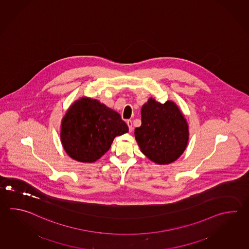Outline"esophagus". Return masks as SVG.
I'll use <instances>...</instances> for the list:
<instances>
[{"label":"esophagus","instance_id":"obj_1","mask_svg":"<svg viewBox=\"0 0 249 249\" xmlns=\"http://www.w3.org/2000/svg\"><path fill=\"white\" fill-rule=\"evenodd\" d=\"M127 126H128V129H129V132H132V131H133L132 121H131V120H127Z\"/></svg>","mask_w":249,"mask_h":249}]
</instances>
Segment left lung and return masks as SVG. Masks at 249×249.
I'll list each match as a JSON object with an SVG mask.
<instances>
[{
    "label": "left lung",
    "mask_w": 249,
    "mask_h": 249,
    "mask_svg": "<svg viewBox=\"0 0 249 249\" xmlns=\"http://www.w3.org/2000/svg\"><path fill=\"white\" fill-rule=\"evenodd\" d=\"M142 125L135 129L141 152L153 162L169 164L182 155L189 139L186 120L172 101L150 98L141 110Z\"/></svg>",
    "instance_id": "obj_1"
}]
</instances>
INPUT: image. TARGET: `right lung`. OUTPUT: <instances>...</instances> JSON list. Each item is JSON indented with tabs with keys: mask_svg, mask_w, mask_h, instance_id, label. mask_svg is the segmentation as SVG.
<instances>
[{
	"mask_svg": "<svg viewBox=\"0 0 249 249\" xmlns=\"http://www.w3.org/2000/svg\"><path fill=\"white\" fill-rule=\"evenodd\" d=\"M128 131L118 112L104 104L82 97L71 105L62 120V144L81 162H94L110 149L113 139Z\"/></svg>",
	"mask_w": 249,
	"mask_h": 249,
	"instance_id": "obj_1",
	"label": "right lung"
}]
</instances>
